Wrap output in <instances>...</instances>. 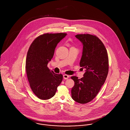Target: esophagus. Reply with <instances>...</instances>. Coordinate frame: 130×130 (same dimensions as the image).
I'll list each match as a JSON object with an SVG mask.
<instances>
[{"label":"esophagus","instance_id":"1","mask_svg":"<svg viewBox=\"0 0 130 130\" xmlns=\"http://www.w3.org/2000/svg\"><path fill=\"white\" fill-rule=\"evenodd\" d=\"M63 78L65 79H67L69 77V76L68 75H67V74H64V75H63Z\"/></svg>","mask_w":130,"mask_h":130}]
</instances>
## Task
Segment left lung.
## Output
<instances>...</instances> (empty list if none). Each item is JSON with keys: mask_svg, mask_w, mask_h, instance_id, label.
<instances>
[{"mask_svg": "<svg viewBox=\"0 0 130 130\" xmlns=\"http://www.w3.org/2000/svg\"><path fill=\"white\" fill-rule=\"evenodd\" d=\"M75 37L83 45L79 65L86 69V73L80 79L75 76L71 77L74 82L72 98L84 104L92 101L104 84L109 72V58L104 44L97 37L90 34Z\"/></svg>", "mask_w": 130, "mask_h": 130, "instance_id": "8db88e82", "label": "left lung"}]
</instances>
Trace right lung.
I'll use <instances>...</instances> for the list:
<instances>
[{"instance_id": "obj_1", "label": "right lung", "mask_w": 130, "mask_h": 130, "mask_svg": "<svg viewBox=\"0 0 130 130\" xmlns=\"http://www.w3.org/2000/svg\"><path fill=\"white\" fill-rule=\"evenodd\" d=\"M66 33L44 34L31 44L26 58V72L32 91L39 99L48 100L54 96L62 80L61 74H56L47 67L53 57L57 43Z\"/></svg>"}]
</instances>
